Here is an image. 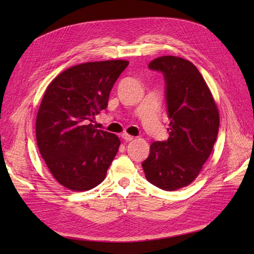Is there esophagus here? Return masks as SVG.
<instances>
[{
	"mask_svg": "<svg viewBox=\"0 0 254 254\" xmlns=\"http://www.w3.org/2000/svg\"><path fill=\"white\" fill-rule=\"evenodd\" d=\"M121 136H122V138H123L126 142H130V141H132V139L134 138L132 135H130V134H127V133H123Z\"/></svg>",
	"mask_w": 254,
	"mask_h": 254,
	"instance_id": "34e87169",
	"label": "esophagus"
}]
</instances>
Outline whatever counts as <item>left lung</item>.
Here are the masks:
<instances>
[{"mask_svg": "<svg viewBox=\"0 0 254 254\" xmlns=\"http://www.w3.org/2000/svg\"><path fill=\"white\" fill-rule=\"evenodd\" d=\"M164 75L169 137L154 142L142 167L148 182L165 191L195 179L217 139L219 113L201 73L190 61L165 56L148 64Z\"/></svg>", "mask_w": 254, "mask_h": 254, "instance_id": "1", "label": "left lung"}]
</instances>
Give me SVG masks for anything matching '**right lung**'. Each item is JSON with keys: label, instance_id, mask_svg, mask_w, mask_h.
I'll return each mask as SVG.
<instances>
[{"label": "right lung", "instance_id": "1", "mask_svg": "<svg viewBox=\"0 0 254 254\" xmlns=\"http://www.w3.org/2000/svg\"><path fill=\"white\" fill-rule=\"evenodd\" d=\"M127 61L88 62L59 74L38 110L36 138L55 179L72 191H87L104 181L120 139L89 122L108 106L110 91Z\"/></svg>", "mask_w": 254, "mask_h": 254}]
</instances>
